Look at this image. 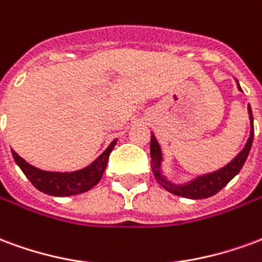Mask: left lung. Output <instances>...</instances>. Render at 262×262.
<instances>
[{"mask_svg":"<svg viewBox=\"0 0 262 262\" xmlns=\"http://www.w3.org/2000/svg\"><path fill=\"white\" fill-rule=\"evenodd\" d=\"M238 90H242L240 85H238ZM248 112H250V119H251V132H250V137H248L246 146L238 153L236 159L233 160L231 163H229L226 167H223L222 170L212 172V174H208V176L199 177L195 181L188 184V185H184V187L172 185V184L167 182L163 177L160 176L159 167L160 160H161V150H160V146L157 140H156V137L151 135V140H150V156H151V160H150V164H151V171H153L156 181L159 182L164 189H167L168 192L178 195V196L188 198V199H206V198L216 195L222 188H225L240 172L242 167L246 163V160H247V156L250 153V148H251L254 139L253 112H251L250 105H248Z\"/></svg>","mask_w":262,"mask_h":262,"instance_id":"8db88e82","label":"left lung"}]
</instances>
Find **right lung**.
Instances as JSON below:
<instances>
[{
    "label": "right lung",
    "mask_w": 262,
    "mask_h": 262,
    "mask_svg": "<svg viewBox=\"0 0 262 262\" xmlns=\"http://www.w3.org/2000/svg\"><path fill=\"white\" fill-rule=\"evenodd\" d=\"M115 144H116V140L111 143L109 147L91 165L75 172L42 171L33 165L28 164L14 150H12V156H14L15 163L19 165V168L28 177L32 185L40 192L53 195V196H71V195L85 192L97 185L99 180L102 178L103 171L108 164L109 154L114 150Z\"/></svg>",
    "instance_id": "1"
}]
</instances>
